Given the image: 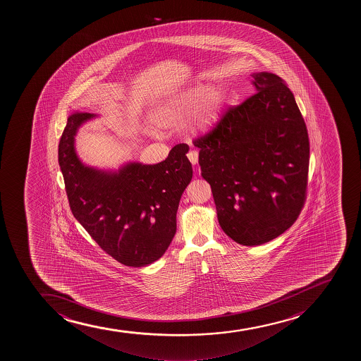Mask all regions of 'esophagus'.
<instances>
[{"label":"esophagus","instance_id":"esophagus-1","mask_svg":"<svg viewBox=\"0 0 361 361\" xmlns=\"http://www.w3.org/2000/svg\"><path fill=\"white\" fill-rule=\"evenodd\" d=\"M187 157H188V160L190 161V164H197V161H199V152H195V150H190V152L187 154Z\"/></svg>","mask_w":361,"mask_h":361}]
</instances>
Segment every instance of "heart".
Returning a JSON list of instances; mask_svg holds the SVG:
<instances>
[{"instance_id": "1", "label": "heart", "mask_w": 361, "mask_h": 361, "mask_svg": "<svg viewBox=\"0 0 361 361\" xmlns=\"http://www.w3.org/2000/svg\"><path fill=\"white\" fill-rule=\"evenodd\" d=\"M225 101L226 92L223 86L209 90L207 85L197 84L159 102L152 106L149 116L157 127L178 128L183 126L195 109L202 104L194 118L193 129L197 133H206L219 122Z\"/></svg>"}]
</instances>
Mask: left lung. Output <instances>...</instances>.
I'll use <instances>...</instances> for the list:
<instances>
[{"label": "left lung", "mask_w": 361, "mask_h": 361, "mask_svg": "<svg viewBox=\"0 0 361 361\" xmlns=\"http://www.w3.org/2000/svg\"><path fill=\"white\" fill-rule=\"evenodd\" d=\"M256 93L194 140L224 232L262 245L298 220L307 197L309 138L295 97L279 75L253 73Z\"/></svg>", "instance_id": "8db88e82"}]
</instances>
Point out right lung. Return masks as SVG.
Listing matches in <instances>:
<instances>
[{"mask_svg": "<svg viewBox=\"0 0 361 361\" xmlns=\"http://www.w3.org/2000/svg\"><path fill=\"white\" fill-rule=\"evenodd\" d=\"M96 115L75 112L60 138L58 161L75 219L121 264L141 268L164 256L176 232V212L193 175L187 145H175L157 164H128L118 171L80 162L75 136Z\"/></svg>", "mask_w": 361, "mask_h": 361, "instance_id": "1", "label": "right lung"}]
</instances>
